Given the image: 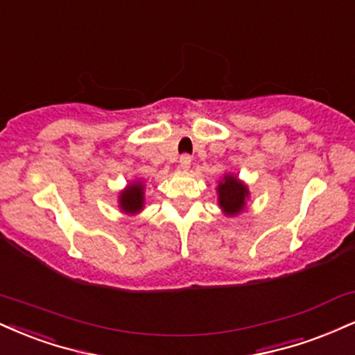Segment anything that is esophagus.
Instances as JSON below:
<instances>
[{
    "label": "esophagus",
    "mask_w": 355,
    "mask_h": 355,
    "mask_svg": "<svg viewBox=\"0 0 355 355\" xmlns=\"http://www.w3.org/2000/svg\"><path fill=\"white\" fill-rule=\"evenodd\" d=\"M178 164H180L182 168H190L191 165V157L189 155V153H183V155H180V160H178Z\"/></svg>",
    "instance_id": "34e87169"
}]
</instances>
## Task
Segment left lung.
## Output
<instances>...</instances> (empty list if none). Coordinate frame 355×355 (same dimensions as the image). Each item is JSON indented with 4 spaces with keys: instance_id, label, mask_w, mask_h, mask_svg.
Masks as SVG:
<instances>
[{
    "instance_id": "8db88e82",
    "label": "left lung",
    "mask_w": 355,
    "mask_h": 355,
    "mask_svg": "<svg viewBox=\"0 0 355 355\" xmlns=\"http://www.w3.org/2000/svg\"><path fill=\"white\" fill-rule=\"evenodd\" d=\"M248 196V189L241 182L236 180L233 175H226L225 182L218 187L220 207L228 215H236L245 207V198Z\"/></svg>"
}]
</instances>
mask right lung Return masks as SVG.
I'll list each match as a JSON object with an SVG mask.
<instances>
[{
  "instance_id": "obj_1",
  "label": "right lung",
  "mask_w": 355,
  "mask_h": 355,
  "mask_svg": "<svg viewBox=\"0 0 355 355\" xmlns=\"http://www.w3.org/2000/svg\"><path fill=\"white\" fill-rule=\"evenodd\" d=\"M144 207V187L142 183L137 182L129 185L121 193V208L127 213H135L142 210Z\"/></svg>"
}]
</instances>
